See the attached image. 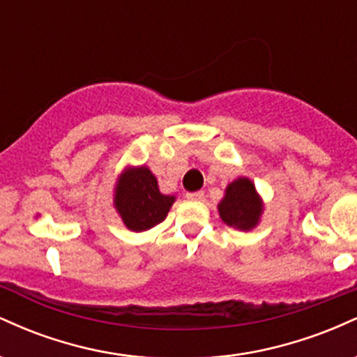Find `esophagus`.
<instances>
[{
	"label": "esophagus",
	"mask_w": 357,
	"mask_h": 357,
	"mask_svg": "<svg viewBox=\"0 0 357 357\" xmlns=\"http://www.w3.org/2000/svg\"><path fill=\"white\" fill-rule=\"evenodd\" d=\"M186 198H188V199H195V202H199V199L204 198V192H203V191H191V192H186Z\"/></svg>",
	"instance_id": "obj_1"
}]
</instances>
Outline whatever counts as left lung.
<instances>
[{"instance_id": "1", "label": "left lung", "mask_w": 357, "mask_h": 357, "mask_svg": "<svg viewBox=\"0 0 357 357\" xmlns=\"http://www.w3.org/2000/svg\"><path fill=\"white\" fill-rule=\"evenodd\" d=\"M218 211L228 227L252 230L261 215V203L253 183L248 178H238L228 184L227 195L218 204Z\"/></svg>"}]
</instances>
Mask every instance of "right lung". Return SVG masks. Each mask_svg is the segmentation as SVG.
Segmentation results:
<instances>
[{"mask_svg": "<svg viewBox=\"0 0 357 357\" xmlns=\"http://www.w3.org/2000/svg\"><path fill=\"white\" fill-rule=\"evenodd\" d=\"M173 203L174 196L161 195L154 174L144 166L126 171L119 179L116 208L129 230H151L166 218Z\"/></svg>", "mask_w": 357, "mask_h": 357, "instance_id": "1", "label": "right lung"}]
</instances>
